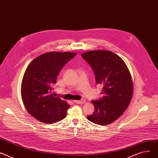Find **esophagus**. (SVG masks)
Segmentation results:
<instances>
[{"instance_id": "esophagus-1", "label": "esophagus", "mask_w": 158, "mask_h": 158, "mask_svg": "<svg viewBox=\"0 0 158 158\" xmlns=\"http://www.w3.org/2000/svg\"><path fill=\"white\" fill-rule=\"evenodd\" d=\"M74 102H75V103H77V104H83V103H85V100H84V99H83V100H80V101H73Z\"/></svg>"}]
</instances>
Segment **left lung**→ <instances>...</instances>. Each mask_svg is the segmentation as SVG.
I'll return each instance as SVG.
<instances>
[{"instance_id":"1","label":"left lung","mask_w":158,"mask_h":158,"mask_svg":"<svg viewBox=\"0 0 158 158\" xmlns=\"http://www.w3.org/2000/svg\"><path fill=\"white\" fill-rule=\"evenodd\" d=\"M81 55L93 69L97 84L103 86L104 96L91 101L95 111L87 118L98 125L112 124L124 113L131 101L133 83L131 73L124 61L111 51L92 50Z\"/></svg>"}]
</instances>
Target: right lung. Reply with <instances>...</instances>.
Here are the masks:
<instances>
[{
    "mask_svg": "<svg viewBox=\"0 0 158 158\" xmlns=\"http://www.w3.org/2000/svg\"><path fill=\"white\" fill-rule=\"evenodd\" d=\"M76 53L58 52L43 53L27 68L22 81V99L27 112L39 121L53 124L66 117L70 105L55 97L52 87L61 69Z\"/></svg>",
    "mask_w": 158,
    "mask_h": 158,
    "instance_id": "add662e5",
    "label": "right lung"
}]
</instances>
